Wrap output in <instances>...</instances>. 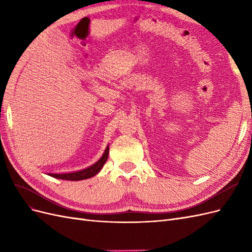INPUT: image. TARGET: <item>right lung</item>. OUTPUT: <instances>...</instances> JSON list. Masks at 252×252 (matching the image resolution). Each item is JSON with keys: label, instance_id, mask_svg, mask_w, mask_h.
Segmentation results:
<instances>
[{"label": "right lung", "instance_id": "1", "mask_svg": "<svg viewBox=\"0 0 252 252\" xmlns=\"http://www.w3.org/2000/svg\"><path fill=\"white\" fill-rule=\"evenodd\" d=\"M108 152H109V148L105 150L102 158L98 159L96 163L89 166L86 169L75 171V172H69V173H49V175L52 178L61 179V180H68V181H81V180H86L89 178H93L96 173L100 172L102 167L104 166L106 161H107Z\"/></svg>", "mask_w": 252, "mask_h": 252}]
</instances>
